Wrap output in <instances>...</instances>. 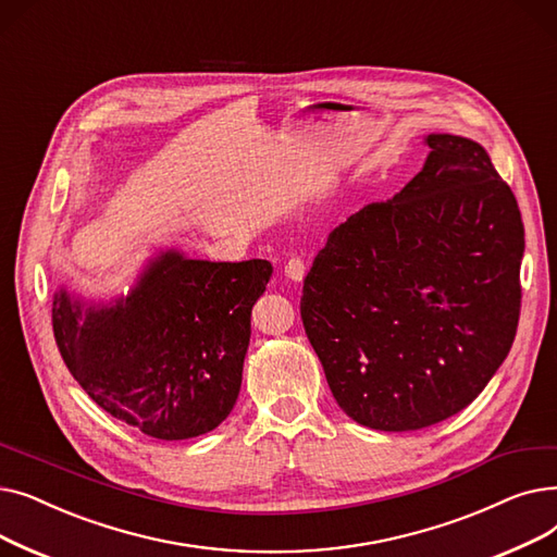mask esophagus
<instances>
[{
  "label": "esophagus",
  "instance_id": "obj_1",
  "mask_svg": "<svg viewBox=\"0 0 557 557\" xmlns=\"http://www.w3.org/2000/svg\"><path fill=\"white\" fill-rule=\"evenodd\" d=\"M285 276L295 283L301 281L306 276V262L301 258H289L285 262Z\"/></svg>",
  "mask_w": 557,
  "mask_h": 557
}]
</instances>
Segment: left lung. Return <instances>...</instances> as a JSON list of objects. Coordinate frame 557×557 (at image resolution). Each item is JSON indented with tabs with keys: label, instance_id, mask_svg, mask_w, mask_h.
<instances>
[{
	"label": "left lung",
	"instance_id": "1",
	"mask_svg": "<svg viewBox=\"0 0 557 557\" xmlns=\"http://www.w3.org/2000/svg\"><path fill=\"white\" fill-rule=\"evenodd\" d=\"M401 193L331 231L301 320L337 406L404 433L467 408L515 342L523 224L483 145L429 134Z\"/></svg>",
	"mask_w": 557,
	"mask_h": 557
}]
</instances>
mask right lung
<instances>
[{"label": "right lung", "instance_id": "obj_1", "mask_svg": "<svg viewBox=\"0 0 557 557\" xmlns=\"http://www.w3.org/2000/svg\"><path fill=\"white\" fill-rule=\"evenodd\" d=\"M272 262H210L161 249L111 301L65 285L51 324L70 374L115 419L156 440L218 429L235 406L251 337V308Z\"/></svg>", "mask_w": 557, "mask_h": 557}]
</instances>
